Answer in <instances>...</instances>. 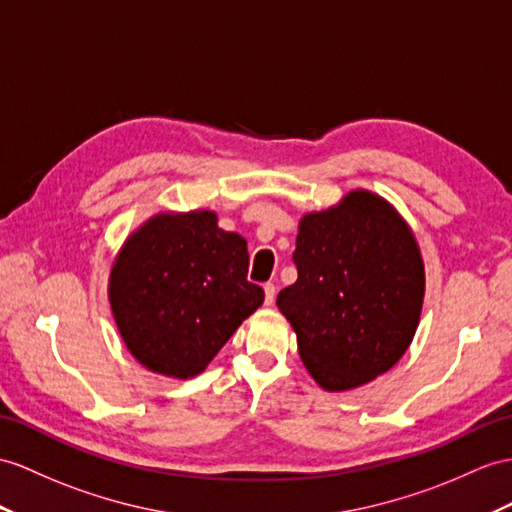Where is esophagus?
<instances>
[{
	"mask_svg": "<svg viewBox=\"0 0 512 512\" xmlns=\"http://www.w3.org/2000/svg\"><path fill=\"white\" fill-rule=\"evenodd\" d=\"M263 289H265V304L271 306L273 299H276V286H273L271 282H267V284L263 286Z\"/></svg>",
	"mask_w": 512,
	"mask_h": 512,
	"instance_id": "obj_1",
	"label": "esophagus"
}]
</instances>
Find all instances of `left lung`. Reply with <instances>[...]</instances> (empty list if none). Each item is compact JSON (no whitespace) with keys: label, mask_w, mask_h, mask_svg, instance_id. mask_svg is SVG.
<instances>
[{"label":"left lung","mask_w":512,"mask_h":512,"mask_svg":"<svg viewBox=\"0 0 512 512\" xmlns=\"http://www.w3.org/2000/svg\"><path fill=\"white\" fill-rule=\"evenodd\" d=\"M293 263L297 280L278 293V308L321 389H356L404 356L426 276L413 230L386 199L358 189L304 215Z\"/></svg>","instance_id":"1"}]
</instances>
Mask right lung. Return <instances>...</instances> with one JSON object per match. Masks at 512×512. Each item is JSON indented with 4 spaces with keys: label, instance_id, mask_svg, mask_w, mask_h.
Instances as JSON below:
<instances>
[{
    "label": "right lung",
    "instance_id": "1",
    "mask_svg": "<svg viewBox=\"0 0 512 512\" xmlns=\"http://www.w3.org/2000/svg\"><path fill=\"white\" fill-rule=\"evenodd\" d=\"M247 267L245 239L221 230L213 210L147 219L123 243L108 280L130 354L160 376H199L263 304Z\"/></svg>",
    "mask_w": 512,
    "mask_h": 512
}]
</instances>
